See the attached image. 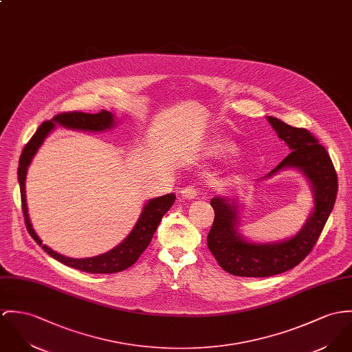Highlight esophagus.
<instances>
[{
    "instance_id": "34e87169",
    "label": "esophagus",
    "mask_w": 352,
    "mask_h": 352,
    "mask_svg": "<svg viewBox=\"0 0 352 352\" xmlns=\"http://www.w3.org/2000/svg\"><path fill=\"white\" fill-rule=\"evenodd\" d=\"M197 195H199V191H197V188L195 186H187V187H184L182 190V196L184 199H190L191 200V199H195Z\"/></svg>"
}]
</instances>
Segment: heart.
Wrapping results in <instances>:
<instances>
[{"label": "heart", "mask_w": 352, "mask_h": 352, "mask_svg": "<svg viewBox=\"0 0 352 352\" xmlns=\"http://www.w3.org/2000/svg\"><path fill=\"white\" fill-rule=\"evenodd\" d=\"M212 151L217 155H228L235 151V145L226 138H218L212 144Z\"/></svg>", "instance_id": "heart-1"}]
</instances>
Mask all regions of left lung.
I'll return each mask as SVG.
<instances>
[{
	"label": "left lung",
	"instance_id": "8db88e82",
	"mask_svg": "<svg viewBox=\"0 0 352 352\" xmlns=\"http://www.w3.org/2000/svg\"><path fill=\"white\" fill-rule=\"evenodd\" d=\"M277 135L292 151L269 175L283 168H297L311 182L315 210L301 231L288 241L258 245L236 232V207L224 197L211 199L215 211L207 246L219 266L238 277H269L288 272L305 259L315 248L328 221L338 195V175L332 160L318 138L307 129L294 128L274 117H267Z\"/></svg>",
	"mask_w": 352,
	"mask_h": 352
}]
</instances>
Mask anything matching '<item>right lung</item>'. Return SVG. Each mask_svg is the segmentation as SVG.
<instances>
[{"mask_svg": "<svg viewBox=\"0 0 352 352\" xmlns=\"http://www.w3.org/2000/svg\"><path fill=\"white\" fill-rule=\"evenodd\" d=\"M59 124L62 126L68 129H79V130H90V131H100L104 129H110L114 125L113 114L106 110H100L96 114H87L83 111H67L56 114L51 121L43 122L32 138L28 141L25 148L23 149V153L19 161V183H20V193H21V207L24 214V221L27 230L33 239L41 246V249L48 253L56 261L62 262L64 265L93 273V274H111L117 272H122L130 267L140 256L145 252V249L149 246L153 234L157 230V226L160 224L162 217L169 211L173 201L176 200L175 193H168L165 196H160L157 199H152L146 203L144 207L137 223L131 232L126 236V239L120 243L117 248L110 250L109 253H104L102 256H93V258H68L62 256L54 250H51L48 246L43 245L40 238L33 231L32 224L28 217V208H27V199H25V176L27 169L32 161L34 153L43 144L44 138L48 135V133L55 128V125Z\"/></svg>", "mask_w": 352, "mask_h": 352, "instance_id": "1", "label": "right lung"}]
</instances>
